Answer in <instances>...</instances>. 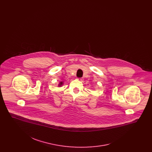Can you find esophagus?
Instances as JSON below:
<instances>
[{
    "instance_id": "esophagus-1",
    "label": "esophagus",
    "mask_w": 152,
    "mask_h": 152,
    "mask_svg": "<svg viewBox=\"0 0 152 152\" xmlns=\"http://www.w3.org/2000/svg\"><path fill=\"white\" fill-rule=\"evenodd\" d=\"M79 80L80 81H82L83 80V78H79Z\"/></svg>"
}]
</instances>
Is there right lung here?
<instances>
[{"mask_svg": "<svg viewBox=\"0 0 152 152\" xmlns=\"http://www.w3.org/2000/svg\"><path fill=\"white\" fill-rule=\"evenodd\" d=\"M63 84V82H60V86H61V84Z\"/></svg>", "mask_w": 152, "mask_h": 152, "instance_id": "right-lung-1", "label": "right lung"}]
</instances>
